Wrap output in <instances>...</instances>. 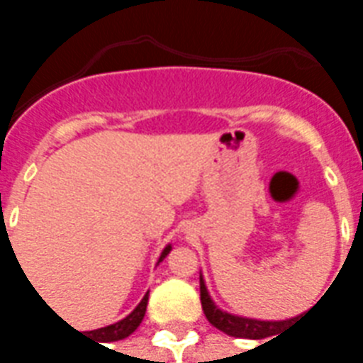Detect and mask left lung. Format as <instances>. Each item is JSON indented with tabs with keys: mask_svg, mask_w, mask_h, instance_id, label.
Instances as JSON below:
<instances>
[{
	"mask_svg": "<svg viewBox=\"0 0 363 363\" xmlns=\"http://www.w3.org/2000/svg\"><path fill=\"white\" fill-rule=\"evenodd\" d=\"M200 301H202V309H204L206 319L210 320L216 328H220L225 335L235 336V338H252V340L268 338V336L276 335V330L281 325L294 320H259L249 319V317H239V315H231V313L223 311V309H220L212 301V297L208 294V288H206L202 276H200Z\"/></svg>",
	"mask_w": 363,
	"mask_h": 363,
	"instance_id": "1",
	"label": "left lung"
}]
</instances>
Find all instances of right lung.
<instances>
[{"label":"right lung","mask_w":363,"mask_h":363,"mask_svg":"<svg viewBox=\"0 0 363 363\" xmlns=\"http://www.w3.org/2000/svg\"><path fill=\"white\" fill-rule=\"evenodd\" d=\"M171 251V245H167L163 252H161V257H159V262L165 259L167 255ZM147 299H150V291L143 296V299L138 303L134 311L128 315L126 319L118 320V323H114V325H108V327L103 328H96V330H91L93 335H95L96 342H114V340H122V338H126L134 333L135 328L140 327V323L143 320V315H145V307H147Z\"/></svg>","instance_id":"obj_1"}]
</instances>
